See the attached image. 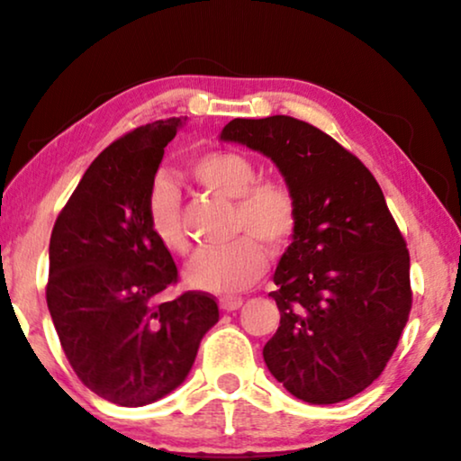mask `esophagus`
I'll return each instance as SVG.
<instances>
[{
    "instance_id": "1",
    "label": "esophagus",
    "mask_w": 461,
    "mask_h": 461,
    "mask_svg": "<svg viewBox=\"0 0 461 461\" xmlns=\"http://www.w3.org/2000/svg\"><path fill=\"white\" fill-rule=\"evenodd\" d=\"M242 304H244L242 298H231V296H228V298L219 300V306H221L225 312H236L238 308L242 306Z\"/></svg>"
}]
</instances>
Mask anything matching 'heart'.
<instances>
[{
	"instance_id": "heart-1",
	"label": "heart",
	"mask_w": 461,
	"mask_h": 461,
	"mask_svg": "<svg viewBox=\"0 0 461 461\" xmlns=\"http://www.w3.org/2000/svg\"><path fill=\"white\" fill-rule=\"evenodd\" d=\"M190 174L201 186L236 201L233 231L249 233L231 244L204 249L186 267L192 287L211 294H238L257 284L267 267L260 242L277 250L296 231L298 211L292 192L273 180L257 182V167L236 150H212L190 165ZM147 217L153 236L163 249L176 254L188 250L182 230L180 192L169 180H157L147 198Z\"/></svg>"
}]
</instances>
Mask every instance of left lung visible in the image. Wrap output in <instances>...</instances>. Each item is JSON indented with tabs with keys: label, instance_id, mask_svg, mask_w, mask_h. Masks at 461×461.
<instances>
[{
	"label": "left lung",
	"instance_id": "8db88e82",
	"mask_svg": "<svg viewBox=\"0 0 461 461\" xmlns=\"http://www.w3.org/2000/svg\"><path fill=\"white\" fill-rule=\"evenodd\" d=\"M219 140L269 157L296 201L269 294L281 319L267 368L306 403L349 400L379 379L411 308L410 254L381 186L358 157L290 115L236 118Z\"/></svg>",
	"mask_w": 461,
	"mask_h": 461
}]
</instances>
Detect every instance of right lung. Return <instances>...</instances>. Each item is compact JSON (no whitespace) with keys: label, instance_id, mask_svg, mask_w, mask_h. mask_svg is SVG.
Listing matches in <instances>:
<instances>
[{"label":"right lung","instance_id":"right-lung-1","mask_svg":"<svg viewBox=\"0 0 461 461\" xmlns=\"http://www.w3.org/2000/svg\"><path fill=\"white\" fill-rule=\"evenodd\" d=\"M184 122L147 123L109 144L51 231L47 306L61 348L93 393L123 408L180 387L219 321L209 294L159 300L177 269L150 231L147 198Z\"/></svg>","mask_w":461,"mask_h":461}]
</instances>
